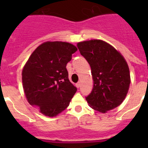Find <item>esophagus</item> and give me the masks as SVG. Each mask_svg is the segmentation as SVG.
Masks as SVG:
<instances>
[{
    "instance_id": "obj_1",
    "label": "esophagus",
    "mask_w": 148,
    "mask_h": 148,
    "mask_svg": "<svg viewBox=\"0 0 148 148\" xmlns=\"http://www.w3.org/2000/svg\"><path fill=\"white\" fill-rule=\"evenodd\" d=\"M80 82H78V83L75 84V87H77V88H79V87H80Z\"/></svg>"
}]
</instances>
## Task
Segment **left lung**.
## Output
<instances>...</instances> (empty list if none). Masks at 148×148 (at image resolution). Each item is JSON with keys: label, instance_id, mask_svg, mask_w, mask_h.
Instances as JSON below:
<instances>
[{"label": "left lung", "instance_id": "8db88e82", "mask_svg": "<svg viewBox=\"0 0 148 148\" xmlns=\"http://www.w3.org/2000/svg\"><path fill=\"white\" fill-rule=\"evenodd\" d=\"M81 55L89 63L93 88L86 97L92 109L101 113L114 109L126 97L130 84L129 67L113 47L101 40L77 44Z\"/></svg>", "mask_w": 148, "mask_h": 148}]
</instances>
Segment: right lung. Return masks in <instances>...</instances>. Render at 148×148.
<instances>
[{
    "mask_svg": "<svg viewBox=\"0 0 148 148\" xmlns=\"http://www.w3.org/2000/svg\"><path fill=\"white\" fill-rule=\"evenodd\" d=\"M76 51L70 43L47 41L38 47L23 67L22 82L27 101L45 116L53 117L64 110L77 91L66 68Z\"/></svg>",
    "mask_w": 148,
    "mask_h": 148,
    "instance_id": "obj_1",
    "label": "right lung"
}]
</instances>
